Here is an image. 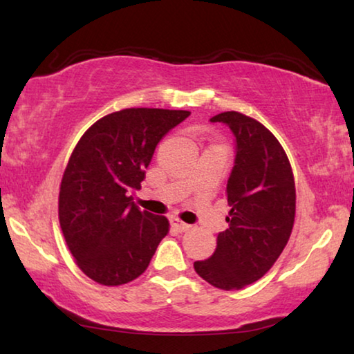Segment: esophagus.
Wrapping results in <instances>:
<instances>
[{
    "mask_svg": "<svg viewBox=\"0 0 354 354\" xmlns=\"http://www.w3.org/2000/svg\"><path fill=\"white\" fill-rule=\"evenodd\" d=\"M170 225H171L173 230H176V231H179V232L187 231L189 227H190V225H187V223H183V221H181V220H178V218H171V220H170Z\"/></svg>",
    "mask_w": 354,
    "mask_h": 354,
    "instance_id": "1",
    "label": "esophagus"
}]
</instances>
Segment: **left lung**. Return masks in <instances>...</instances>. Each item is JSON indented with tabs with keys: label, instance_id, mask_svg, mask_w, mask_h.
<instances>
[{
	"label": "left lung",
	"instance_id": "left-lung-1",
	"mask_svg": "<svg viewBox=\"0 0 354 354\" xmlns=\"http://www.w3.org/2000/svg\"><path fill=\"white\" fill-rule=\"evenodd\" d=\"M234 134V167L227 178L231 206L217 248L195 272L223 290L242 289L262 278L283 253L295 218V183L281 143L263 124L239 112L211 118Z\"/></svg>",
	"mask_w": 354,
	"mask_h": 354
}]
</instances>
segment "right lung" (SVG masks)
<instances>
[{"instance_id":"obj_1","label":"right lung","mask_w":354,"mask_h":354,"mask_svg":"<svg viewBox=\"0 0 354 354\" xmlns=\"http://www.w3.org/2000/svg\"><path fill=\"white\" fill-rule=\"evenodd\" d=\"M189 111L123 109L100 118L77 142L59 194V221L88 278L120 286L147 270L169 232L162 215L140 211L139 190L154 149Z\"/></svg>"}]
</instances>
